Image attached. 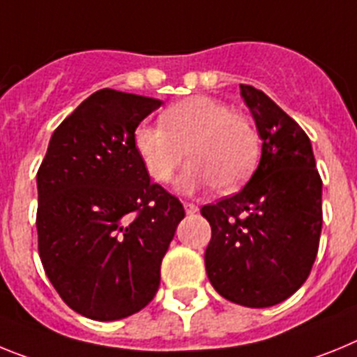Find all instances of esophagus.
I'll return each instance as SVG.
<instances>
[{
    "mask_svg": "<svg viewBox=\"0 0 357 357\" xmlns=\"http://www.w3.org/2000/svg\"><path fill=\"white\" fill-rule=\"evenodd\" d=\"M183 206H185V212H187V215H194V213L199 210V206L194 203H183Z\"/></svg>",
    "mask_w": 357,
    "mask_h": 357,
    "instance_id": "obj_1",
    "label": "esophagus"
}]
</instances>
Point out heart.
Masks as SVG:
<instances>
[{
	"label": "heart",
	"instance_id": "b5f03b06",
	"mask_svg": "<svg viewBox=\"0 0 357 357\" xmlns=\"http://www.w3.org/2000/svg\"><path fill=\"white\" fill-rule=\"evenodd\" d=\"M132 144L149 176L169 183L185 158H192L178 181L181 192L215 187L235 190L255 170L260 138L248 116L208 95L172 104L161 123H140Z\"/></svg>",
	"mask_w": 357,
	"mask_h": 357
}]
</instances>
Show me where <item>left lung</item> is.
<instances>
[{"label": "left lung", "instance_id": "1", "mask_svg": "<svg viewBox=\"0 0 357 357\" xmlns=\"http://www.w3.org/2000/svg\"><path fill=\"white\" fill-rule=\"evenodd\" d=\"M262 140L260 161L235 196L201 208L212 226L204 252L213 289L246 307H271L307 280L321 234V178L311 140L289 114L241 84Z\"/></svg>", "mask_w": 357, "mask_h": 357}]
</instances>
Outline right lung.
<instances>
[{"label":"right lung","mask_w":357,"mask_h":357,"mask_svg":"<svg viewBox=\"0 0 357 357\" xmlns=\"http://www.w3.org/2000/svg\"><path fill=\"white\" fill-rule=\"evenodd\" d=\"M163 104L116 89L86 98L57 127L37 170V243L46 277L79 314L98 321L142 311L185 217L151 183L132 132Z\"/></svg>","instance_id":"obj_1"}]
</instances>
